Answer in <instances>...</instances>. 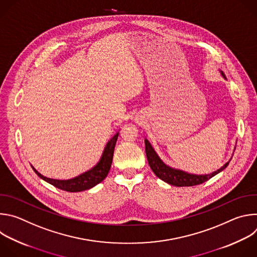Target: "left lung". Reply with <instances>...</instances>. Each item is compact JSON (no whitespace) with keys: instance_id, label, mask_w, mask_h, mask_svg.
Segmentation results:
<instances>
[{"instance_id":"1","label":"left lung","mask_w":257,"mask_h":257,"mask_svg":"<svg viewBox=\"0 0 257 257\" xmlns=\"http://www.w3.org/2000/svg\"><path fill=\"white\" fill-rule=\"evenodd\" d=\"M221 72V74L223 75V77L225 79L226 76L224 74L223 71ZM145 153H146V158H148L149 161V165L151 167V169L153 170V172L156 174V176L158 178H160L161 180H163L164 182L168 183L170 185L173 186H177V187H183V186H194V185H199L201 183L206 182L207 180H209L210 178H212L213 176H215L216 174L221 173L223 170H225L231 159L229 160V162H227L223 167L219 168L218 170L210 173V174H204V175H197V174H191L185 171H182L179 169H175L172 168L170 166H168L167 164H165L161 158L159 157V155L157 154V152L155 151V149L152 146L151 142L145 139ZM236 149V146L234 148V150Z\"/></svg>"}]
</instances>
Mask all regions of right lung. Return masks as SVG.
Listing matches in <instances>:
<instances>
[{"instance_id": "add662e5", "label": "right lung", "mask_w": 257, "mask_h": 257, "mask_svg": "<svg viewBox=\"0 0 257 257\" xmlns=\"http://www.w3.org/2000/svg\"><path fill=\"white\" fill-rule=\"evenodd\" d=\"M119 136V132H117L111 139H109L105 145V148L102 152V155L98 161V163L93 166L90 170L80 174L79 176L68 179V180H58V179H51L45 177L41 173L36 171L32 166L33 171L36 173L40 178L45 180L46 182L50 183L53 186L62 189L68 192H80L87 189H90L97 185L104 178L107 176L109 169H111L115 145Z\"/></svg>"}]
</instances>
